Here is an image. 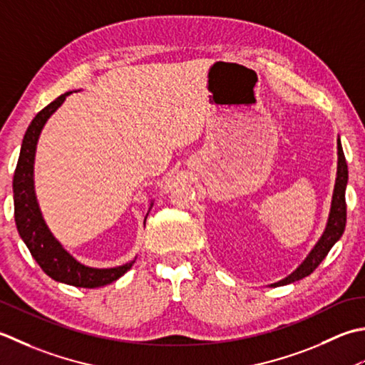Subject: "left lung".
<instances>
[{"instance_id": "obj_1", "label": "left lung", "mask_w": 365, "mask_h": 365, "mask_svg": "<svg viewBox=\"0 0 365 365\" xmlns=\"http://www.w3.org/2000/svg\"><path fill=\"white\" fill-rule=\"evenodd\" d=\"M337 154H339V162H337V178H336V185H334V193H332V203H331V211H329V219L328 224H326L324 232L319 237L315 247L312 249L307 258L304 259L301 266L297 267L296 271L289 274L288 277L284 280L277 282V284H272L271 287H282L293 284L296 280H301L304 277L310 276L314 272L318 264L323 262L324 257L329 254L332 245L336 244L340 236L345 232L346 225V202H345V189L348 182V165L345 160L344 150H341L340 138L337 140Z\"/></svg>"}]
</instances>
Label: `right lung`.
I'll return each mask as SVG.
<instances>
[{"instance_id": "right-lung-1", "label": "right lung", "mask_w": 365, "mask_h": 365, "mask_svg": "<svg viewBox=\"0 0 365 365\" xmlns=\"http://www.w3.org/2000/svg\"><path fill=\"white\" fill-rule=\"evenodd\" d=\"M71 93L72 91L64 93L53 102H50L28 125L24 141H21V150L12 181L14 217H16L20 237L26 244L28 250L31 252L37 264L41 266V269L48 277L72 287L98 288L108 285L124 276L132 264L135 263V259L123 266L108 267V269H98V267H88L78 263L76 258L63 249V245L56 241V237L50 233L48 227L43 222L34 193L33 170L37 140H39L43 124L64 102L66 96H69Z\"/></svg>"}]
</instances>
